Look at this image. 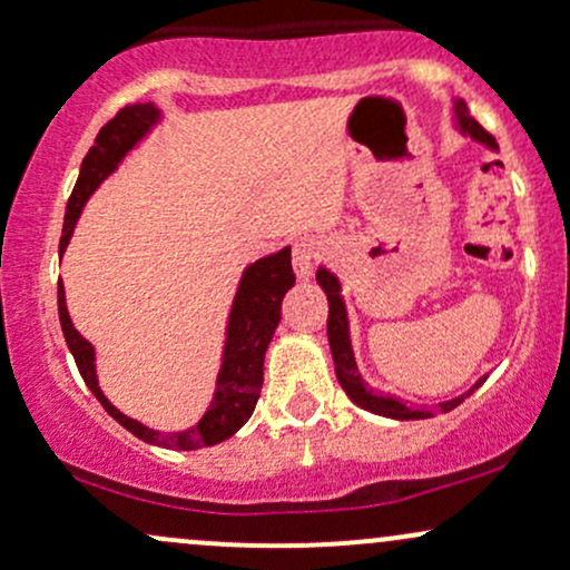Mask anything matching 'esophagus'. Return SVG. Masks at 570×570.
<instances>
[{"label": "esophagus", "mask_w": 570, "mask_h": 570, "mask_svg": "<svg viewBox=\"0 0 570 570\" xmlns=\"http://www.w3.org/2000/svg\"><path fill=\"white\" fill-rule=\"evenodd\" d=\"M318 259V244L313 238H299L294 240L292 248V265L299 281H307L313 276V265Z\"/></svg>", "instance_id": "obj_1"}]
</instances>
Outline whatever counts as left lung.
<instances>
[{
    "label": "left lung",
    "mask_w": 570,
    "mask_h": 570,
    "mask_svg": "<svg viewBox=\"0 0 570 570\" xmlns=\"http://www.w3.org/2000/svg\"><path fill=\"white\" fill-rule=\"evenodd\" d=\"M453 122H455V130H461L466 139L472 141H480L482 147L488 149H499V144H495L493 136L488 134L485 128L480 126V122L474 120L472 115H469V107L466 101H461V98H455L453 101ZM316 281L318 286H322L326 299H330V318H326V335H330V351H332V358H335V375L340 385H343L345 394L351 396L353 404H358L362 410L367 412H375V415H383V417H394V421H423V417H434V412L429 407H415V404H404L402 399L391 396V394H381V391L370 389L367 381L362 377V372L356 367V356H353V343H351V322H348V307H345V299H343V284H340V278L335 273L330 271V267L318 265L316 271ZM488 381V375H482L480 381H476L472 389L463 391V394H458L453 399H448V402L440 404L442 412L448 410H455L458 404L463 402L466 396H472L476 389H480L482 383Z\"/></svg>",
    "instance_id": "8db88e82"
}]
</instances>
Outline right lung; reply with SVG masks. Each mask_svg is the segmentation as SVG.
Masks as SVG:
<instances>
[{
	"mask_svg": "<svg viewBox=\"0 0 570 570\" xmlns=\"http://www.w3.org/2000/svg\"><path fill=\"white\" fill-rule=\"evenodd\" d=\"M163 122V112L155 104H134V107L120 109L112 120L98 130L96 144L85 155L77 185L71 189L67 203V217H63V233L58 254L63 257L71 235H75L77 219H80L85 203L90 195L101 187L107 176L117 171L122 160L134 153L139 144L153 134ZM294 286L292 273V248L284 246L278 252L259 257L257 263L246 265L238 278L230 313H227L225 326V345H222L217 389H214L212 402L195 426L181 431H158L128 417L104 396L96 375V348L88 343L80 332L75 330L67 307V292H63L61 278H58V318H61L63 337L75 356L77 370H80L85 385L94 391V396L101 402V407L128 429L130 434L139 436L141 442L158 444L168 450H200L219 444L238 431L252 417L257 407L259 389H263V367L265 353L271 345L276 326L281 322V299Z\"/></svg>",
	"mask_w": 570,
	"mask_h": 570,
	"instance_id": "1",
	"label": "right lung"
}]
</instances>
